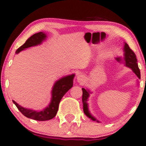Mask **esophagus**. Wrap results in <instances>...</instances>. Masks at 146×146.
<instances>
[{
	"instance_id": "1",
	"label": "esophagus",
	"mask_w": 146,
	"mask_h": 146,
	"mask_svg": "<svg viewBox=\"0 0 146 146\" xmlns=\"http://www.w3.org/2000/svg\"><path fill=\"white\" fill-rule=\"evenodd\" d=\"M76 79H77V81L78 83H83L86 80V78H85V76L83 74H79L76 77Z\"/></svg>"
}]
</instances>
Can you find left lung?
<instances>
[{
	"label": "left lung",
	"mask_w": 146,
	"mask_h": 146,
	"mask_svg": "<svg viewBox=\"0 0 146 146\" xmlns=\"http://www.w3.org/2000/svg\"><path fill=\"white\" fill-rule=\"evenodd\" d=\"M124 52H125V54H124V56H125V65L128 68L132 69V71L135 72V74L137 76L139 79L141 78V74H140V70H139V68L138 67V64H137V58H136L135 54L134 53V52L132 51V50L130 48L129 45H127V43H125V45H124ZM82 90H83V96H82V101H83V112H84L86 115L88 117H89L90 119H91L92 121H96L97 122V120H96L95 118L92 116V114L90 112L89 110H88V97L90 96V92L89 90H87L85 89V88H82Z\"/></svg>",
	"instance_id": "obj_1"
}]
</instances>
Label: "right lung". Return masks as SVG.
I'll use <instances>...</instances> for the list:
<instances>
[{
    "instance_id": "1",
    "label": "right lung",
    "mask_w": 146,
    "mask_h": 146,
    "mask_svg": "<svg viewBox=\"0 0 146 146\" xmlns=\"http://www.w3.org/2000/svg\"><path fill=\"white\" fill-rule=\"evenodd\" d=\"M46 36V34L42 32L34 34L26 40V42L22 46H21L16 50V54L19 53L22 50L28 47L40 45L45 40ZM74 77V74L69 75V76L61 78L56 82L52 90L51 102L47 108L42 110V111H35L31 109L25 108L14 101H13V103L16 105L17 108L24 116L29 119L36 121H47L53 119L58 112L60 100L65 93L73 86Z\"/></svg>"
}]
</instances>
